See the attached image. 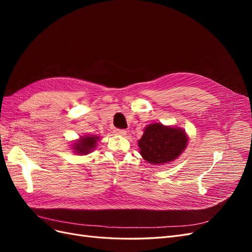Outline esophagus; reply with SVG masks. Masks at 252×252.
I'll return each mask as SVG.
<instances>
[{
  "mask_svg": "<svg viewBox=\"0 0 252 252\" xmlns=\"http://www.w3.org/2000/svg\"><path fill=\"white\" fill-rule=\"evenodd\" d=\"M113 132L116 133L117 135H126V133H127L125 129H114Z\"/></svg>",
  "mask_w": 252,
  "mask_h": 252,
  "instance_id": "esophagus-1",
  "label": "esophagus"
}]
</instances>
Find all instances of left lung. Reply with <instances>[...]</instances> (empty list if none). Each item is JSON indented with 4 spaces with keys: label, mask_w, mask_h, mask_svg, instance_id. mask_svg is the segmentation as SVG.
<instances>
[{
    "label": "left lung",
    "mask_w": 252,
    "mask_h": 252,
    "mask_svg": "<svg viewBox=\"0 0 252 252\" xmlns=\"http://www.w3.org/2000/svg\"><path fill=\"white\" fill-rule=\"evenodd\" d=\"M187 145V135L179 128L154 123L146 127L139 141L140 154L151 164H163L177 158Z\"/></svg>",
    "instance_id": "left-lung-1"
}]
</instances>
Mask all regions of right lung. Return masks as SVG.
Here are the masks:
<instances>
[{
  "label": "right lung",
  "instance_id": "obj_1",
  "mask_svg": "<svg viewBox=\"0 0 252 252\" xmlns=\"http://www.w3.org/2000/svg\"><path fill=\"white\" fill-rule=\"evenodd\" d=\"M98 138L97 136H85V138H82L80 142L75 143V146L73 147L78 154L81 155H86L93 150L97 142Z\"/></svg>",
  "mask_w": 252,
  "mask_h": 252
}]
</instances>
